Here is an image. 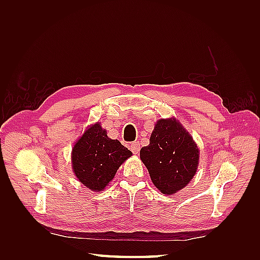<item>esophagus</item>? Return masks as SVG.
Returning a JSON list of instances; mask_svg holds the SVG:
<instances>
[{
    "mask_svg": "<svg viewBox=\"0 0 260 260\" xmlns=\"http://www.w3.org/2000/svg\"><path fill=\"white\" fill-rule=\"evenodd\" d=\"M130 149L131 152L133 154H138L139 153V149H140V143L138 142V141H136V142H132L130 144Z\"/></svg>",
    "mask_w": 260,
    "mask_h": 260,
    "instance_id": "34e87169",
    "label": "esophagus"
}]
</instances>
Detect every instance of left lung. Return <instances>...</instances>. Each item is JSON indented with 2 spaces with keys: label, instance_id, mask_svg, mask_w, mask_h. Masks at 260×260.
Listing matches in <instances>:
<instances>
[{
  "label": "left lung",
  "instance_id": "1",
  "mask_svg": "<svg viewBox=\"0 0 260 260\" xmlns=\"http://www.w3.org/2000/svg\"><path fill=\"white\" fill-rule=\"evenodd\" d=\"M140 157L154 185L170 195L192 180L199 166L200 152L188 132L170 118L156 122L149 144L141 148Z\"/></svg>",
  "mask_w": 260,
  "mask_h": 260
}]
</instances>
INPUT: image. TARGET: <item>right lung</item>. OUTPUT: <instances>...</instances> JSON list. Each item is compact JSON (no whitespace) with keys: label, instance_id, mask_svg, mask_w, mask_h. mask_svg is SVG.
I'll use <instances>...</instances> for the list:
<instances>
[{"label":"right lung","instance_id":"obj_1","mask_svg":"<svg viewBox=\"0 0 260 260\" xmlns=\"http://www.w3.org/2000/svg\"><path fill=\"white\" fill-rule=\"evenodd\" d=\"M132 155L119 141L109 139L100 123L93 124L73 148V169L80 182L92 191H102L120 165Z\"/></svg>","mask_w":260,"mask_h":260}]
</instances>
